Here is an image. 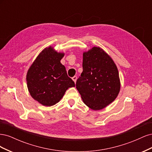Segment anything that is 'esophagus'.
Listing matches in <instances>:
<instances>
[{"label": "esophagus", "mask_w": 152, "mask_h": 152, "mask_svg": "<svg viewBox=\"0 0 152 152\" xmlns=\"http://www.w3.org/2000/svg\"><path fill=\"white\" fill-rule=\"evenodd\" d=\"M77 76H74V77H72V80L74 81V82L75 83L76 82V81H77Z\"/></svg>", "instance_id": "esophagus-1"}]
</instances>
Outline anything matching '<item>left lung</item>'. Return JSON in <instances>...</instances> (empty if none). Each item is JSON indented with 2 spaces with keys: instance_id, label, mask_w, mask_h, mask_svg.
I'll return each instance as SVG.
<instances>
[{
  "instance_id": "left-lung-1",
  "label": "left lung",
  "mask_w": 152,
  "mask_h": 152,
  "mask_svg": "<svg viewBox=\"0 0 152 152\" xmlns=\"http://www.w3.org/2000/svg\"><path fill=\"white\" fill-rule=\"evenodd\" d=\"M82 67L76 88L87 107L102 110L112 103L120 91L117 66L102 49L94 47L84 53Z\"/></svg>"
}]
</instances>
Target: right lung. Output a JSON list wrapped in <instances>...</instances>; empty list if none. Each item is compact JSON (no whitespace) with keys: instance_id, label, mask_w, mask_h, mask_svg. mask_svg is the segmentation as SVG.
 Here are the masks:
<instances>
[{"instance_id":"1","label":"right lung","mask_w":152,"mask_h":152,"mask_svg":"<svg viewBox=\"0 0 152 152\" xmlns=\"http://www.w3.org/2000/svg\"><path fill=\"white\" fill-rule=\"evenodd\" d=\"M63 53L49 47L37 57L27 72V87L31 97L46 107L59 102L69 87L75 82L67 75L60 61Z\"/></svg>"}]
</instances>
